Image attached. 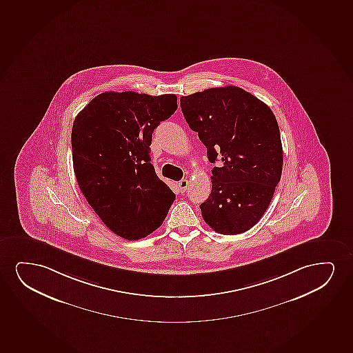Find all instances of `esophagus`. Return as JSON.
Masks as SVG:
<instances>
[{"instance_id":"1","label":"esophagus","mask_w":353,"mask_h":353,"mask_svg":"<svg viewBox=\"0 0 353 353\" xmlns=\"http://www.w3.org/2000/svg\"><path fill=\"white\" fill-rule=\"evenodd\" d=\"M188 179H181L179 182V192H185V190L188 188Z\"/></svg>"}]
</instances>
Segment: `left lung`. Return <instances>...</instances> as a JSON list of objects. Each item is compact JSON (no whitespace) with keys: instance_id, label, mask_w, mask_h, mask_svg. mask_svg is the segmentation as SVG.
<instances>
[{"instance_id":"left-lung-1","label":"left lung","mask_w":353,"mask_h":353,"mask_svg":"<svg viewBox=\"0 0 353 353\" xmlns=\"http://www.w3.org/2000/svg\"><path fill=\"white\" fill-rule=\"evenodd\" d=\"M184 119L206 146L212 192L201 214L215 232L252 229L270 206L283 171L280 130L270 106L236 86L181 97Z\"/></svg>"}]
</instances>
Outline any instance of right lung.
I'll use <instances>...</instances> for the list:
<instances>
[{
    "mask_svg": "<svg viewBox=\"0 0 353 353\" xmlns=\"http://www.w3.org/2000/svg\"><path fill=\"white\" fill-rule=\"evenodd\" d=\"M177 110L174 94L103 92L74 119L72 153L79 188L119 237L143 239L176 199L151 164L152 134Z\"/></svg>",
    "mask_w": 353,
    "mask_h": 353,
    "instance_id": "right-lung-1",
    "label": "right lung"
}]
</instances>
